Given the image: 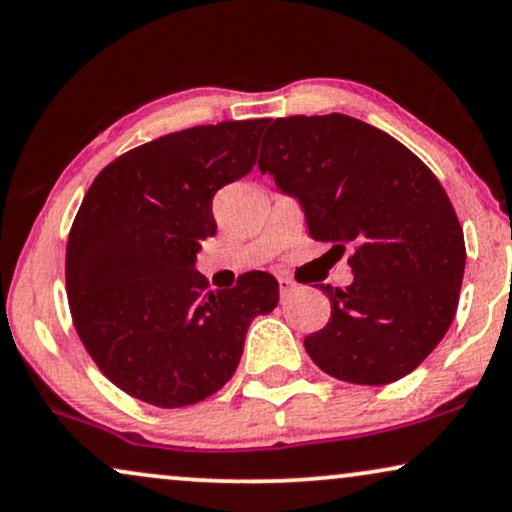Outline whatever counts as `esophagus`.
<instances>
[{
  "instance_id": "1",
  "label": "esophagus",
  "mask_w": 512,
  "mask_h": 512,
  "mask_svg": "<svg viewBox=\"0 0 512 512\" xmlns=\"http://www.w3.org/2000/svg\"><path fill=\"white\" fill-rule=\"evenodd\" d=\"M278 285H281V297H288L290 292L297 288L295 281H292V278H288V276H278Z\"/></svg>"
}]
</instances>
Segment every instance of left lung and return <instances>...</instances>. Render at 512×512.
<instances>
[{
  "instance_id": "8db88e82",
  "label": "left lung",
  "mask_w": 512,
  "mask_h": 512,
  "mask_svg": "<svg viewBox=\"0 0 512 512\" xmlns=\"http://www.w3.org/2000/svg\"><path fill=\"white\" fill-rule=\"evenodd\" d=\"M304 210L311 238L353 250V283L320 285L330 323L304 339L320 370L381 386L410 374L445 337L466 245L445 189L391 135L346 114L269 121L260 161Z\"/></svg>"
}]
</instances>
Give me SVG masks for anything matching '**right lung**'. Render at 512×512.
I'll return each instance as SVG.
<instances>
[{
  "label": "right lung",
  "mask_w": 512,
  "mask_h": 512,
  "mask_svg": "<svg viewBox=\"0 0 512 512\" xmlns=\"http://www.w3.org/2000/svg\"><path fill=\"white\" fill-rule=\"evenodd\" d=\"M267 124L163 135L102 168L81 201L65 260L74 327L100 372L142 403L185 407L220 391L252 320L276 309L267 271L217 292L196 271L217 231L213 196L250 173Z\"/></svg>",
  "instance_id": "obj_1"
}]
</instances>
